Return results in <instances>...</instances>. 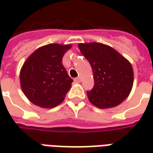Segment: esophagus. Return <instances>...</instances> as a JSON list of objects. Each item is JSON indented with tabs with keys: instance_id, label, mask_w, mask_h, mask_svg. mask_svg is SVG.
I'll return each mask as SVG.
<instances>
[{
	"instance_id": "34e87169",
	"label": "esophagus",
	"mask_w": 153,
	"mask_h": 153,
	"mask_svg": "<svg viewBox=\"0 0 153 153\" xmlns=\"http://www.w3.org/2000/svg\"><path fill=\"white\" fill-rule=\"evenodd\" d=\"M74 81H75L76 83H80V82H81V78H80V77H78L76 79H74Z\"/></svg>"
}]
</instances>
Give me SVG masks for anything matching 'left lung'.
I'll use <instances>...</instances> for the list:
<instances>
[{
	"instance_id": "obj_1",
	"label": "left lung",
	"mask_w": 153,
	"mask_h": 153,
	"mask_svg": "<svg viewBox=\"0 0 153 153\" xmlns=\"http://www.w3.org/2000/svg\"><path fill=\"white\" fill-rule=\"evenodd\" d=\"M78 46L93 70L94 86L87 93L90 102L100 109L120 105L133 88L134 71L130 62L105 44L88 42Z\"/></svg>"
}]
</instances>
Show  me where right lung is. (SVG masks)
I'll use <instances>...</instances> for the list:
<instances>
[{
  "mask_svg": "<svg viewBox=\"0 0 153 153\" xmlns=\"http://www.w3.org/2000/svg\"><path fill=\"white\" fill-rule=\"evenodd\" d=\"M72 45L47 44L27 58L19 73L20 86L26 97L42 108H53L62 102L73 79L62 64Z\"/></svg>",
  "mask_w": 153,
  "mask_h": 153,
  "instance_id": "obj_1",
  "label": "right lung"
}]
</instances>
